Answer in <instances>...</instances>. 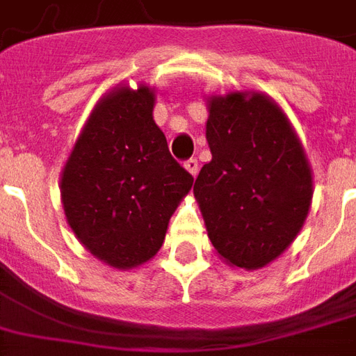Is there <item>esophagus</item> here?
Segmentation results:
<instances>
[{"instance_id": "34e87169", "label": "esophagus", "mask_w": 356, "mask_h": 356, "mask_svg": "<svg viewBox=\"0 0 356 356\" xmlns=\"http://www.w3.org/2000/svg\"><path fill=\"white\" fill-rule=\"evenodd\" d=\"M185 170L193 175V177H196V173H198V160L196 158H188V160L185 161Z\"/></svg>"}]
</instances>
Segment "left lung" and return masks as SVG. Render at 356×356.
<instances>
[{
	"label": "left lung",
	"mask_w": 356,
	"mask_h": 356,
	"mask_svg": "<svg viewBox=\"0 0 356 356\" xmlns=\"http://www.w3.org/2000/svg\"><path fill=\"white\" fill-rule=\"evenodd\" d=\"M212 160L195 181L208 237L238 268L270 264L305 223L312 175L289 121L262 94L231 92L208 100Z\"/></svg>",
	"instance_id": "obj_1"
}]
</instances>
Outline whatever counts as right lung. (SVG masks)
Wrapping results in <instances>:
<instances>
[{
  "label": "right lung",
  "instance_id": "1",
  "mask_svg": "<svg viewBox=\"0 0 356 356\" xmlns=\"http://www.w3.org/2000/svg\"><path fill=\"white\" fill-rule=\"evenodd\" d=\"M148 86L111 90L94 108L61 175L71 229L106 264L129 270L150 260L193 175L170 154L154 123Z\"/></svg>",
  "mask_w": 356,
  "mask_h": 356
}]
</instances>
